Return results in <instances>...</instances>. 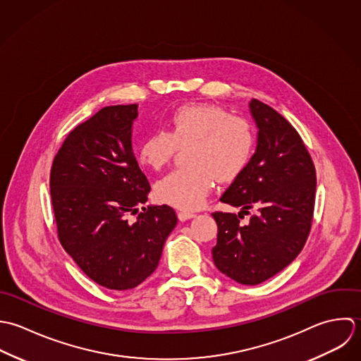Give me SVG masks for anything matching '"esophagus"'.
I'll list each match as a JSON object with an SVG mask.
<instances>
[{"label":"esophagus","mask_w":361,"mask_h":361,"mask_svg":"<svg viewBox=\"0 0 361 361\" xmlns=\"http://www.w3.org/2000/svg\"><path fill=\"white\" fill-rule=\"evenodd\" d=\"M177 216L180 220H188V219H192V217H195V214H192V212H187V211H178L177 212Z\"/></svg>","instance_id":"34e87169"}]
</instances>
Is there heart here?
I'll return each instance as SVG.
<instances>
[{"instance_id": "heart-1", "label": "heart", "mask_w": 361, "mask_h": 361, "mask_svg": "<svg viewBox=\"0 0 361 361\" xmlns=\"http://www.w3.org/2000/svg\"><path fill=\"white\" fill-rule=\"evenodd\" d=\"M257 144L254 126L214 104H185L173 111L169 130L146 137L140 161L152 170L170 163L177 149H187L190 167L177 169L156 185V194L173 207L192 211L204 205L215 178L235 180L248 166Z\"/></svg>"}]
</instances>
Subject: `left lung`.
Returning a JSON list of instances; mask_svg holds the SVG:
<instances>
[{"instance_id": "1", "label": "left lung", "mask_w": 361, "mask_h": 361, "mask_svg": "<svg viewBox=\"0 0 361 361\" xmlns=\"http://www.w3.org/2000/svg\"><path fill=\"white\" fill-rule=\"evenodd\" d=\"M250 110L259 130L257 150L220 198L243 211L212 214V257L221 274L254 286L283 271L302 250L314 217L317 176L311 154L283 116L257 99ZM244 214L250 215L247 222L240 221Z\"/></svg>"}]
</instances>
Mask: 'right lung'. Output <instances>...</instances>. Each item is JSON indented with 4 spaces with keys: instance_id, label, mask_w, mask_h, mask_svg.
Segmentation results:
<instances>
[{
    "instance_id": "right-lung-1",
    "label": "right lung",
    "mask_w": 361,
    "mask_h": 361,
    "mask_svg": "<svg viewBox=\"0 0 361 361\" xmlns=\"http://www.w3.org/2000/svg\"><path fill=\"white\" fill-rule=\"evenodd\" d=\"M137 107L109 106L75 127L50 171L63 248L86 276L111 290L137 288L150 276L177 224L169 205L138 212L150 184L131 145Z\"/></svg>"
}]
</instances>
